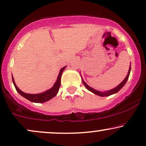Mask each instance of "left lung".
Here are the masks:
<instances>
[{"mask_svg": "<svg viewBox=\"0 0 146 146\" xmlns=\"http://www.w3.org/2000/svg\"><path fill=\"white\" fill-rule=\"evenodd\" d=\"M130 71H131V67H129V73H128V74H127V77H125V79H124V80L121 83V84H120L119 85V86H118L117 87H116V88H114V89H112V90H109V91L105 92H100L97 91V90L93 89V88H92L91 87H90L89 86H88V85H87V84H86V83H85V82H84V81H82V82H83V83H84V86L86 87L87 89H88V90H90V92H93V93L95 94L98 95V96H110V95L113 94L117 93V92H119V90H121V88H122L123 86H124V85H125V84H126L127 79H128V78H129V76Z\"/></svg>", "mask_w": 146, "mask_h": 146, "instance_id": "1", "label": "left lung"}]
</instances>
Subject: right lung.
I'll return each mask as SVG.
<instances>
[{"label":"right lung","mask_w":146,"mask_h":146,"mask_svg":"<svg viewBox=\"0 0 146 146\" xmlns=\"http://www.w3.org/2000/svg\"><path fill=\"white\" fill-rule=\"evenodd\" d=\"M65 67H64L60 69L58 78H57V80L56 83L54 84V86H53L51 89L47 90V91L41 94H29L24 93V92L21 91V90L17 88V86H16L13 77V82L14 86L15 87V89L18 92V93H19L20 95H21L22 96L25 98H26L28 100L33 102L43 103L46 102V101H48L49 100H50L51 98H52L54 97L56 95V94L58 93V90H59L60 86V78H61L62 73L64 70V69H65Z\"/></svg>","instance_id":"obj_1"}]
</instances>
